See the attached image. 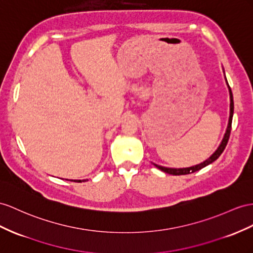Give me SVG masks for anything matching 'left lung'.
<instances>
[{"label": "left lung", "mask_w": 253, "mask_h": 253, "mask_svg": "<svg viewBox=\"0 0 253 253\" xmlns=\"http://www.w3.org/2000/svg\"><path fill=\"white\" fill-rule=\"evenodd\" d=\"M223 74H224V69H223ZM224 79H225V83L226 85H228L229 88V94H230V116H229V122H228V127L225 129V132L223 138L220 142L219 146L217 147V150L211 154V156H210V158H207L203 163H201L199 165L196 166H192V167H188V168H168V167H163V166H159L152 163L155 167L158 168L159 170H161L165 173L168 174H172V175H186V174H190L193 172H197L201 169H203L206 166H209L211 164H212L213 161L217 160L219 158L220 155L222 154V152L224 151V148L228 144V141L230 138V133H231V126H232V119H233V113H234V101H233V94H232V90L231 87L228 84V81H226V78H225V74H224Z\"/></svg>", "instance_id": "1"}]
</instances>
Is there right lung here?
Segmentation results:
<instances>
[{"label":"right lung","mask_w":253,"mask_h":253,"mask_svg":"<svg viewBox=\"0 0 253 253\" xmlns=\"http://www.w3.org/2000/svg\"><path fill=\"white\" fill-rule=\"evenodd\" d=\"M66 180H68V179H66ZM71 182H78V183H82V182H85V180H87V179H70Z\"/></svg>","instance_id":"add662e5"}]
</instances>
